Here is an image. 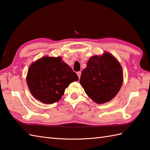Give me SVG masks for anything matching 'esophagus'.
<instances>
[{
  "label": "esophagus",
  "mask_w": 150,
  "mask_h": 150,
  "mask_svg": "<svg viewBox=\"0 0 150 150\" xmlns=\"http://www.w3.org/2000/svg\"><path fill=\"white\" fill-rule=\"evenodd\" d=\"M81 72H80V71H79V72H77V75H78V78H79V79L80 78V77H81Z\"/></svg>",
  "instance_id": "34e87169"
}]
</instances>
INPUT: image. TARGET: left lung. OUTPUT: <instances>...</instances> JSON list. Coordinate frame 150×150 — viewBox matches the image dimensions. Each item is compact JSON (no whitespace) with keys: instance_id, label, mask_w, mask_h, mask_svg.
Segmentation results:
<instances>
[{"instance_id":"1","label":"left lung","mask_w":150,"mask_h":150,"mask_svg":"<svg viewBox=\"0 0 150 150\" xmlns=\"http://www.w3.org/2000/svg\"><path fill=\"white\" fill-rule=\"evenodd\" d=\"M122 81L120 64L114 56L106 52L89 59L79 80L86 94L98 104L112 100L119 92Z\"/></svg>"}]
</instances>
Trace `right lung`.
<instances>
[{"mask_svg":"<svg viewBox=\"0 0 150 150\" xmlns=\"http://www.w3.org/2000/svg\"><path fill=\"white\" fill-rule=\"evenodd\" d=\"M26 79L35 98L52 104L62 98L65 88L78 77L61 57L45 56L30 65Z\"/></svg>","mask_w":150,"mask_h":150,"instance_id":"right-lung-1","label":"right lung"}]
</instances>
